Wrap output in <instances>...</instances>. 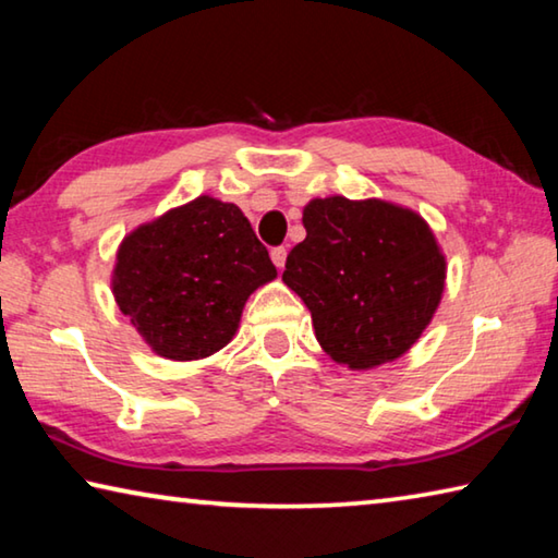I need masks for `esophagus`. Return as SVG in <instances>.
<instances>
[{
	"label": "esophagus",
	"mask_w": 558,
	"mask_h": 558,
	"mask_svg": "<svg viewBox=\"0 0 558 558\" xmlns=\"http://www.w3.org/2000/svg\"><path fill=\"white\" fill-rule=\"evenodd\" d=\"M270 258H272V263H276V268L286 266V258H288L286 245H276V248H270Z\"/></svg>",
	"instance_id": "esophagus-1"
}]
</instances>
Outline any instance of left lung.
<instances>
[{
	"instance_id": "left-lung-1",
	"label": "left lung",
	"mask_w": 558,
	"mask_h": 558,
	"mask_svg": "<svg viewBox=\"0 0 558 558\" xmlns=\"http://www.w3.org/2000/svg\"><path fill=\"white\" fill-rule=\"evenodd\" d=\"M305 241L282 280L313 313L317 342L349 369H374L411 349L436 313L446 256L418 214L381 199H313Z\"/></svg>"
}]
</instances>
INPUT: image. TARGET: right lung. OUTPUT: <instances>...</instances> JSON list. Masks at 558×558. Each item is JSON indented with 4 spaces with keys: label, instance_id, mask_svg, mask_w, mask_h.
Here are the masks:
<instances>
[{
    "label": "right lung",
    "instance_id": "obj_1",
    "mask_svg": "<svg viewBox=\"0 0 558 558\" xmlns=\"http://www.w3.org/2000/svg\"><path fill=\"white\" fill-rule=\"evenodd\" d=\"M276 276L239 206L199 196L125 235L112 295L159 356L192 362L231 342L245 300Z\"/></svg>",
    "mask_w": 558,
    "mask_h": 558
}]
</instances>
